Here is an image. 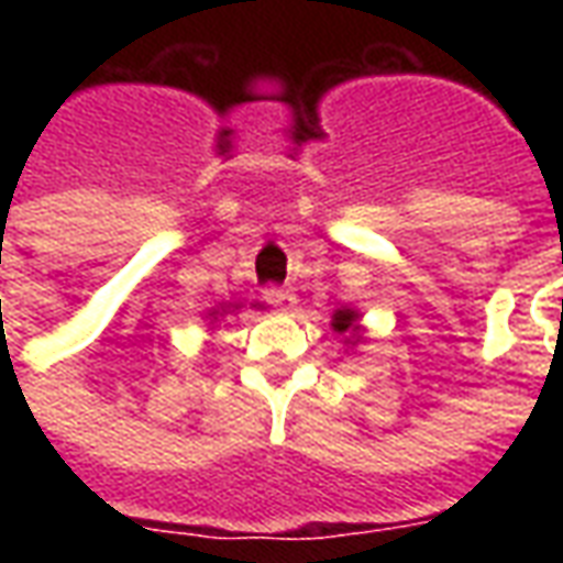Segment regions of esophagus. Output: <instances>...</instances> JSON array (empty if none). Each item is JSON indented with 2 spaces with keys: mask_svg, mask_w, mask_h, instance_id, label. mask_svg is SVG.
Here are the masks:
<instances>
[{
  "mask_svg": "<svg viewBox=\"0 0 563 563\" xmlns=\"http://www.w3.org/2000/svg\"><path fill=\"white\" fill-rule=\"evenodd\" d=\"M265 301H268L271 307L283 310V313H292L295 305H298V298H295L292 289H280V286H271V289H265Z\"/></svg>",
  "mask_w": 563,
  "mask_h": 563,
  "instance_id": "obj_1",
  "label": "esophagus"
}]
</instances>
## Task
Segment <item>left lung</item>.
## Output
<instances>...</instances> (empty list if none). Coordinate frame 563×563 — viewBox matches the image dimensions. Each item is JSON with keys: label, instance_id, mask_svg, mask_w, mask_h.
Instances as JSON below:
<instances>
[{"label": "left lung", "instance_id": "8db88e82", "mask_svg": "<svg viewBox=\"0 0 563 563\" xmlns=\"http://www.w3.org/2000/svg\"><path fill=\"white\" fill-rule=\"evenodd\" d=\"M331 329L341 334L346 350H355L358 343H365V325H362V313L355 307H338L331 313Z\"/></svg>", "mask_w": 563, "mask_h": 563}]
</instances>
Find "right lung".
Returning <instances> with one entry per match:
<instances>
[{"mask_svg":"<svg viewBox=\"0 0 563 563\" xmlns=\"http://www.w3.org/2000/svg\"><path fill=\"white\" fill-rule=\"evenodd\" d=\"M241 307H244V305H241V301H222V305L210 307L208 313H205V319H210V325H217L220 319L232 317V313H238ZM250 307H256V310H262V305H256V301H253V305H250Z\"/></svg>","mask_w":563,"mask_h":563,"instance_id":"add662e5","label":"right lung"}]
</instances>
